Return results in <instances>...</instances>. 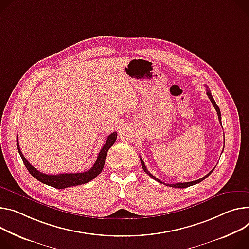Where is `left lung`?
<instances>
[{
    "mask_svg": "<svg viewBox=\"0 0 249 249\" xmlns=\"http://www.w3.org/2000/svg\"><path fill=\"white\" fill-rule=\"evenodd\" d=\"M207 95L209 96V98H210V100L212 101V103L213 104V107L215 108V110H216V112H217V116H218V120H219V122L221 123V115H220V110H219V108H218V106H217V104L215 103V101H214V99H213V97L212 96V93H211V91H210V89H209V86H207ZM140 161H141V164H142V168H143V170L152 178H154V179H156L157 182H159V183H161V184H164L163 182H161V180L159 179V178H157L156 177H154L148 170H147V168H146V166H145V164H144V162H143V160L141 159L140 158ZM214 170V168L209 173V174H207L205 177H202V178H200L199 179H196V180H193V182H188V183H177V184H172V185H170V184H165L166 186H169V187H173V188H178V189H184V188H188V187H191V186H194V185H196V184H198V183H200L201 180H203L205 178H207L212 173H213V171Z\"/></svg>",
    "mask_w": 249,
    "mask_h": 249,
    "instance_id": "left-lung-1",
    "label": "left lung"
}]
</instances>
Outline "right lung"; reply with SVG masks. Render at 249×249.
I'll return each mask as SVG.
<instances>
[{"label":"right lung","instance_id":"1","mask_svg":"<svg viewBox=\"0 0 249 249\" xmlns=\"http://www.w3.org/2000/svg\"><path fill=\"white\" fill-rule=\"evenodd\" d=\"M116 138H117L116 132H113L109 135L105 141V144L103 145L102 149L100 150V152L97 156L96 162L94 163L93 167H91L88 171L83 172V173H71V174L65 173V174H58V175L43 174V173L37 171L36 168H34L24 157V155H22V153L20 152L19 146H18V137H17V148L20 155L22 162H24L26 168L28 169V171L34 178H36L37 180H39V182L46 184L48 186L61 190V189H65L69 187L86 184V183L90 182L91 179H93L94 178H96L102 172L104 164H105V158H106L107 152L111 148V146H113V144L115 143Z\"/></svg>","mask_w":249,"mask_h":249}]
</instances>
